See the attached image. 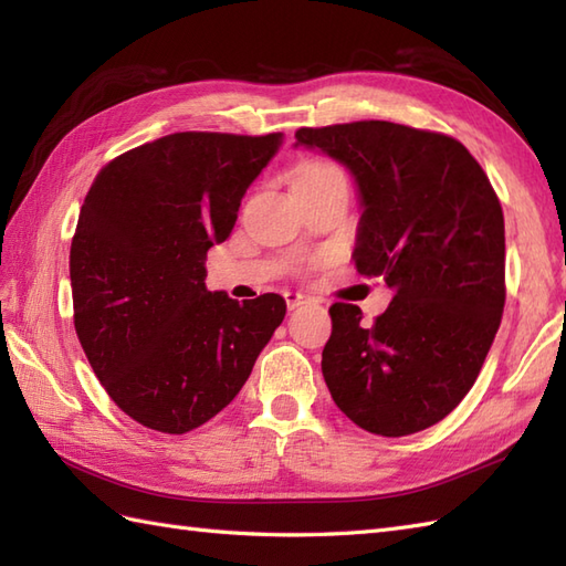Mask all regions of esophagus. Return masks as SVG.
I'll return each mask as SVG.
<instances>
[{
    "mask_svg": "<svg viewBox=\"0 0 566 566\" xmlns=\"http://www.w3.org/2000/svg\"><path fill=\"white\" fill-rule=\"evenodd\" d=\"M284 302H286V306H290V308H298V306H304V304H311V302H314V298H311L308 294H302V292H286L284 294Z\"/></svg>",
    "mask_w": 566,
    "mask_h": 566,
    "instance_id": "esophagus-1",
    "label": "esophagus"
}]
</instances>
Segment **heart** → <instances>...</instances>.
<instances>
[{"instance_id":"heart-1","label":"heart","mask_w":566,"mask_h":566,"mask_svg":"<svg viewBox=\"0 0 566 566\" xmlns=\"http://www.w3.org/2000/svg\"><path fill=\"white\" fill-rule=\"evenodd\" d=\"M316 172H338V170H335L333 165H321V163H316V165L304 167L302 175H316Z\"/></svg>"}]
</instances>
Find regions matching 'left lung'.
<instances>
[{
	"label": "left lung",
	"mask_w": 566,
	"mask_h": 566,
	"mask_svg": "<svg viewBox=\"0 0 566 566\" xmlns=\"http://www.w3.org/2000/svg\"><path fill=\"white\" fill-rule=\"evenodd\" d=\"M355 179L353 260L394 298L365 326L333 304L323 379L355 426L384 438L436 426L460 403L501 326L506 235L496 191L460 140L391 122L298 128Z\"/></svg>",
	"instance_id": "left-lung-1"
}]
</instances>
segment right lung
Segmentation results:
<instances>
[{"instance_id":"add662e5","label":"right lung","mask_w":566,"mask_h":566,"mask_svg":"<svg viewBox=\"0 0 566 566\" xmlns=\"http://www.w3.org/2000/svg\"><path fill=\"white\" fill-rule=\"evenodd\" d=\"M284 134L187 130L118 155L94 179L70 248L75 331L94 375L140 426L182 436L243 389L286 302L209 292L207 252Z\"/></svg>"}]
</instances>
